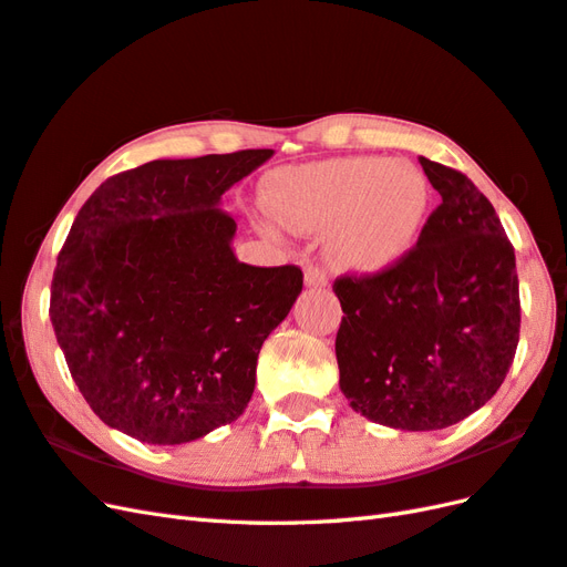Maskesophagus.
<instances>
[{"label":"esophagus","instance_id":"esophagus-1","mask_svg":"<svg viewBox=\"0 0 567 567\" xmlns=\"http://www.w3.org/2000/svg\"><path fill=\"white\" fill-rule=\"evenodd\" d=\"M303 285L307 287H313V289H321L328 285V275L323 268L318 266H307L303 268Z\"/></svg>","mask_w":567,"mask_h":567}]
</instances>
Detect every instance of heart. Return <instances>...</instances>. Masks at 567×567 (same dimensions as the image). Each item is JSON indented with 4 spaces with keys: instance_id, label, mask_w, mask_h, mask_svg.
Here are the masks:
<instances>
[{
    "instance_id": "obj_1",
    "label": "heart",
    "mask_w": 567,
    "mask_h": 567,
    "mask_svg": "<svg viewBox=\"0 0 567 567\" xmlns=\"http://www.w3.org/2000/svg\"><path fill=\"white\" fill-rule=\"evenodd\" d=\"M266 203L280 223L326 231L332 264L357 275L395 268L426 225L431 188L422 172L385 157H342L270 174Z\"/></svg>"
}]
</instances>
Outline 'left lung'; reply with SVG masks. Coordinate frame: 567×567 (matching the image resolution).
Here are the masks:
<instances>
[{"label":"left lung","instance_id":"8db88e82","mask_svg":"<svg viewBox=\"0 0 567 567\" xmlns=\"http://www.w3.org/2000/svg\"><path fill=\"white\" fill-rule=\"evenodd\" d=\"M441 194L412 254L332 285L350 408L402 431L453 426L496 395L519 342L515 249L491 200L462 172L419 157Z\"/></svg>","mask_w":567,"mask_h":567}]
</instances>
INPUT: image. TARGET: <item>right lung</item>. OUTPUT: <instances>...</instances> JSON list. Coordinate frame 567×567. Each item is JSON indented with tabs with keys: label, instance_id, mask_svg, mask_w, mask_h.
<instances>
[{
	"label": "right lung",
	"instance_id": "1",
	"mask_svg": "<svg viewBox=\"0 0 567 567\" xmlns=\"http://www.w3.org/2000/svg\"><path fill=\"white\" fill-rule=\"evenodd\" d=\"M272 157L153 159L83 203L56 258L50 321L91 410L141 443L179 445L231 424L266 338L301 295L297 266L235 256L229 186Z\"/></svg>",
	"mask_w": 567,
	"mask_h": 567
}]
</instances>
